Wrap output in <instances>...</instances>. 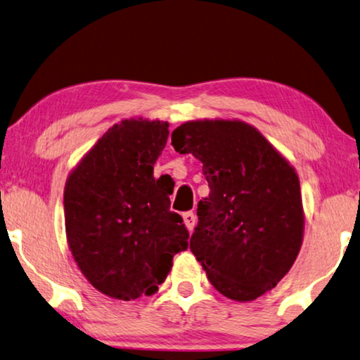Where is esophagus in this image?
Instances as JSON below:
<instances>
[{"mask_svg": "<svg viewBox=\"0 0 360 360\" xmlns=\"http://www.w3.org/2000/svg\"><path fill=\"white\" fill-rule=\"evenodd\" d=\"M184 222H185V226H186V229H188V231L191 232L193 229H195V224H196V214L195 212H185L184 214Z\"/></svg>", "mask_w": 360, "mask_h": 360, "instance_id": "1", "label": "esophagus"}]
</instances>
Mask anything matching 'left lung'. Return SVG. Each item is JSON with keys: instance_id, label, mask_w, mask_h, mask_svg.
<instances>
[{"instance_id": "1", "label": "left lung", "mask_w": 360, "mask_h": 360, "mask_svg": "<svg viewBox=\"0 0 360 360\" xmlns=\"http://www.w3.org/2000/svg\"><path fill=\"white\" fill-rule=\"evenodd\" d=\"M172 146L201 160L211 188L198 202L191 253L222 295L258 299L289 273L304 240L295 169L242 120L185 122Z\"/></svg>"}]
</instances>
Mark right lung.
Returning <instances> with one entry per match:
<instances>
[{"label": "right lung", "mask_w": 360, "mask_h": 360, "mask_svg": "<svg viewBox=\"0 0 360 360\" xmlns=\"http://www.w3.org/2000/svg\"><path fill=\"white\" fill-rule=\"evenodd\" d=\"M169 123L129 118L87 150L65 185L66 240L98 292L134 300L158 292L190 233L154 179Z\"/></svg>", "instance_id": "right-lung-1"}]
</instances>
